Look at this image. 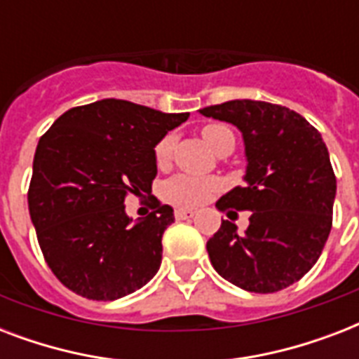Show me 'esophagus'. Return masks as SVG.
<instances>
[{"instance_id": "obj_1", "label": "esophagus", "mask_w": 359, "mask_h": 359, "mask_svg": "<svg viewBox=\"0 0 359 359\" xmlns=\"http://www.w3.org/2000/svg\"><path fill=\"white\" fill-rule=\"evenodd\" d=\"M196 216V210H191V208H177L175 210V218L177 219H190Z\"/></svg>"}]
</instances>
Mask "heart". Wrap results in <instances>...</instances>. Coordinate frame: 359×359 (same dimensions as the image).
<instances>
[{
  "label": "heart",
  "instance_id": "1",
  "mask_svg": "<svg viewBox=\"0 0 359 359\" xmlns=\"http://www.w3.org/2000/svg\"><path fill=\"white\" fill-rule=\"evenodd\" d=\"M227 132V128L219 124H208L203 128V137L208 145L216 149L219 141V135ZM175 147L173 135H165L156 145V162L165 163L171 156ZM214 180L194 177V175H177L173 179H169L162 188V196L165 201L173 203L177 207H196L199 203L205 201L208 191L212 190Z\"/></svg>",
  "mask_w": 359,
  "mask_h": 359
}]
</instances>
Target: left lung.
I'll return each instance as SVG.
<instances>
[{
    "label": "left lung",
    "instance_id": "obj_1",
    "mask_svg": "<svg viewBox=\"0 0 359 359\" xmlns=\"http://www.w3.org/2000/svg\"><path fill=\"white\" fill-rule=\"evenodd\" d=\"M199 111L235 124L248 162L245 184L216 207L251 210L250 225L238 233L224 219L207 242L210 262L240 289L278 292L311 270L332 231L337 182L326 143L300 114L278 104L229 100Z\"/></svg>",
    "mask_w": 359,
    "mask_h": 359
}]
</instances>
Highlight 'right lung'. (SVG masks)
Returning a JSON list of instances; mask_svg holds the SVG:
<instances>
[{"mask_svg":"<svg viewBox=\"0 0 359 359\" xmlns=\"http://www.w3.org/2000/svg\"><path fill=\"white\" fill-rule=\"evenodd\" d=\"M188 117L104 98L65 111L39 140L29 216L48 266L76 294L117 300L154 278L173 208L154 203L132 222L124 197L151 191L154 147Z\"/></svg>","mask_w":359,"mask_h":359,"instance_id":"obj_1","label":"right lung"}]
</instances>
